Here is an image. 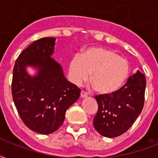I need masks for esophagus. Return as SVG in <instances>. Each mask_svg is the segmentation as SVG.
<instances>
[{
    "label": "esophagus",
    "instance_id": "34e87169",
    "mask_svg": "<svg viewBox=\"0 0 158 158\" xmlns=\"http://www.w3.org/2000/svg\"><path fill=\"white\" fill-rule=\"evenodd\" d=\"M80 96H81V98H86V97H88V94L85 91H84V90H82Z\"/></svg>",
    "mask_w": 158,
    "mask_h": 158
}]
</instances>
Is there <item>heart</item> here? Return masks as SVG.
Wrapping results in <instances>:
<instances>
[{
	"instance_id": "heart-1",
	"label": "heart",
	"mask_w": 158,
	"mask_h": 158,
	"mask_svg": "<svg viewBox=\"0 0 158 158\" xmlns=\"http://www.w3.org/2000/svg\"><path fill=\"white\" fill-rule=\"evenodd\" d=\"M72 82L81 85L91 74V84L98 93L111 94L122 87L130 74L126 59L112 50L104 48H89L80 55H74L69 64Z\"/></svg>"
}]
</instances>
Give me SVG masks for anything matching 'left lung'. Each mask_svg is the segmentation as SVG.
Returning <instances> with one entry per match:
<instances>
[{
	"label": "left lung",
	"mask_w": 158,
	"mask_h": 158,
	"mask_svg": "<svg viewBox=\"0 0 158 158\" xmlns=\"http://www.w3.org/2000/svg\"><path fill=\"white\" fill-rule=\"evenodd\" d=\"M146 79L137 71L124 86L111 94L96 95L98 109L94 119L95 130L102 136L114 138L126 132L144 105Z\"/></svg>",
	"instance_id": "1"
}]
</instances>
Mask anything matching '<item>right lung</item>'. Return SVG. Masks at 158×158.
<instances>
[{
  "label": "right lung",
  "instance_id": "1",
  "mask_svg": "<svg viewBox=\"0 0 158 158\" xmlns=\"http://www.w3.org/2000/svg\"><path fill=\"white\" fill-rule=\"evenodd\" d=\"M55 44V38L34 41L19 54L13 69L11 93L19 115L28 129L42 135L58 130L80 95V89L67 81L61 66L51 58ZM27 65L38 67L37 77L27 74Z\"/></svg>",
  "mask_w": 158,
  "mask_h": 158
}]
</instances>
